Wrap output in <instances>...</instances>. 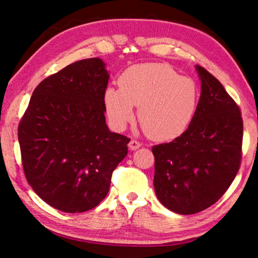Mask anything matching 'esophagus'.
<instances>
[{"label":"esophagus","instance_id":"obj_1","mask_svg":"<svg viewBox=\"0 0 258 258\" xmlns=\"http://www.w3.org/2000/svg\"><path fill=\"white\" fill-rule=\"evenodd\" d=\"M140 147H141V142L137 141V140H131L128 143V148L131 150H137Z\"/></svg>","mask_w":258,"mask_h":258}]
</instances>
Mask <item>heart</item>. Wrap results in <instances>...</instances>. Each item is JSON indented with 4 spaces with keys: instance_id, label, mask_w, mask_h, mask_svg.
I'll list each match as a JSON object with an SVG mask.
<instances>
[{
    "instance_id": "1",
    "label": "heart",
    "mask_w": 258,
    "mask_h": 258,
    "mask_svg": "<svg viewBox=\"0 0 258 258\" xmlns=\"http://www.w3.org/2000/svg\"><path fill=\"white\" fill-rule=\"evenodd\" d=\"M119 85L120 89L108 87L104 93L107 116L117 130L134 119L133 106L140 107V124L155 140L180 135L194 116L197 86L167 64H135L121 74Z\"/></svg>"
}]
</instances>
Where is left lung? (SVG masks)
I'll return each mask as SVG.
<instances>
[{
  "mask_svg": "<svg viewBox=\"0 0 258 258\" xmlns=\"http://www.w3.org/2000/svg\"><path fill=\"white\" fill-rule=\"evenodd\" d=\"M202 94L189 127L172 142L152 147L157 198L190 215L215 204L241 164L243 123L239 106L216 77L196 66Z\"/></svg>",
  "mask_w": 258,
  "mask_h": 258,
  "instance_id": "obj_1",
  "label": "left lung"
}]
</instances>
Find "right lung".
<instances>
[{"label":"right lung","mask_w":258,"mask_h":258,"mask_svg":"<svg viewBox=\"0 0 258 258\" xmlns=\"http://www.w3.org/2000/svg\"><path fill=\"white\" fill-rule=\"evenodd\" d=\"M99 58L76 61L34 90L18 127L29 185L50 206L90 211L102 202L130 140L106 124L109 74Z\"/></svg>","instance_id":"1"}]
</instances>
